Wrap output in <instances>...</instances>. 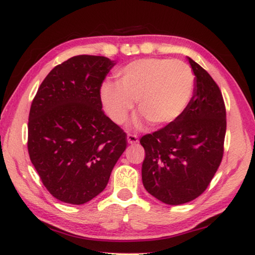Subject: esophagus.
Here are the masks:
<instances>
[{"label": "esophagus", "instance_id": "esophagus-1", "mask_svg": "<svg viewBox=\"0 0 255 255\" xmlns=\"http://www.w3.org/2000/svg\"><path fill=\"white\" fill-rule=\"evenodd\" d=\"M127 140H128V144H137L138 143V137L135 133H128L127 136Z\"/></svg>", "mask_w": 255, "mask_h": 255}]
</instances>
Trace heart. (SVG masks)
Masks as SVG:
<instances>
[{"label": "heart", "instance_id": "1", "mask_svg": "<svg viewBox=\"0 0 255 255\" xmlns=\"http://www.w3.org/2000/svg\"><path fill=\"white\" fill-rule=\"evenodd\" d=\"M117 84L105 83L101 101L117 125L138 109L155 126L164 127L183 114L195 90V74L188 64L164 58L137 59L120 68Z\"/></svg>", "mask_w": 255, "mask_h": 255}]
</instances>
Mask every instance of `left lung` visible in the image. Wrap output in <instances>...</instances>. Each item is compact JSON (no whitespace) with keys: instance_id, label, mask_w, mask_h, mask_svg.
<instances>
[{"instance_id":"left-lung-1","label":"left lung","mask_w":255,"mask_h":255,"mask_svg":"<svg viewBox=\"0 0 255 255\" xmlns=\"http://www.w3.org/2000/svg\"><path fill=\"white\" fill-rule=\"evenodd\" d=\"M196 88L183 114L140 138L145 149L141 180L153 197L167 205L189 202L208 187L221 165L226 108L217 83L189 58Z\"/></svg>"}]
</instances>
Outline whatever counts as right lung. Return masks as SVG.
<instances>
[{"mask_svg":"<svg viewBox=\"0 0 255 255\" xmlns=\"http://www.w3.org/2000/svg\"><path fill=\"white\" fill-rule=\"evenodd\" d=\"M114 65L103 56H74L50 71L32 100L29 156L50 195L66 204L101 193L127 147V133L102 110L101 85Z\"/></svg>","mask_w":255,"mask_h":255,"instance_id":"add662e5","label":"right lung"}]
</instances>
